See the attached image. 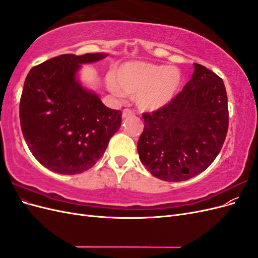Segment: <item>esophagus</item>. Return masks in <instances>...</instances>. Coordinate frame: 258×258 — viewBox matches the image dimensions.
<instances>
[{
	"mask_svg": "<svg viewBox=\"0 0 258 258\" xmlns=\"http://www.w3.org/2000/svg\"><path fill=\"white\" fill-rule=\"evenodd\" d=\"M135 113L132 112L131 110H128V108H126V110L122 111V118H127V117L129 116H132Z\"/></svg>",
	"mask_w": 258,
	"mask_h": 258,
	"instance_id": "1",
	"label": "esophagus"
}]
</instances>
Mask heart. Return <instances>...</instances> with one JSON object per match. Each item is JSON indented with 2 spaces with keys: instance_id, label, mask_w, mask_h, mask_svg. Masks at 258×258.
Segmentation results:
<instances>
[{
  "instance_id": "1",
  "label": "heart",
  "mask_w": 258,
  "mask_h": 258,
  "mask_svg": "<svg viewBox=\"0 0 258 258\" xmlns=\"http://www.w3.org/2000/svg\"><path fill=\"white\" fill-rule=\"evenodd\" d=\"M183 75L176 67L143 61H128L106 77V86L116 96H135L143 111L155 112L172 102L181 89Z\"/></svg>"
}]
</instances>
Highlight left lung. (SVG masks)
Returning a JSON list of instances; mask_svg holds the SVG:
<instances>
[{
	"label": "left lung",
	"instance_id": "1",
	"mask_svg": "<svg viewBox=\"0 0 258 258\" xmlns=\"http://www.w3.org/2000/svg\"><path fill=\"white\" fill-rule=\"evenodd\" d=\"M190 81L172 102L143 114L140 160L155 176L181 182L200 174L221 152L228 130L227 93L221 77L194 63Z\"/></svg>",
	"mask_w": 258,
	"mask_h": 258
}]
</instances>
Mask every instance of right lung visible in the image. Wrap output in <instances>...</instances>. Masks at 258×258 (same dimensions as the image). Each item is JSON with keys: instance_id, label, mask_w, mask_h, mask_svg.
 <instances>
[{"instance_id": "1", "label": "right lung", "mask_w": 258, "mask_h": 258, "mask_svg": "<svg viewBox=\"0 0 258 258\" xmlns=\"http://www.w3.org/2000/svg\"><path fill=\"white\" fill-rule=\"evenodd\" d=\"M105 52L60 54L30 70L20 99L23 138L37 161L53 172L77 174L96 165L121 124V112L105 106L80 81L82 64Z\"/></svg>"}]
</instances>
